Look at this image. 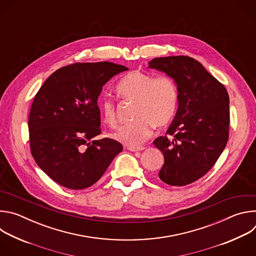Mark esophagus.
I'll return each instance as SVG.
<instances>
[{
	"mask_svg": "<svg viewBox=\"0 0 256 256\" xmlns=\"http://www.w3.org/2000/svg\"><path fill=\"white\" fill-rule=\"evenodd\" d=\"M126 149L130 152H136V151H142L144 149V147L142 146H138V147H126Z\"/></svg>",
	"mask_w": 256,
	"mask_h": 256,
	"instance_id": "esophagus-1",
	"label": "esophagus"
}]
</instances>
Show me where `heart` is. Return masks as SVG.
<instances>
[{
  "label": "heart",
  "instance_id": "obj_1",
  "mask_svg": "<svg viewBox=\"0 0 256 256\" xmlns=\"http://www.w3.org/2000/svg\"><path fill=\"white\" fill-rule=\"evenodd\" d=\"M116 93L124 100L136 102V120L122 126L112 134L114 140L128 147L142 144L152 134L154 126H166L175 116L178 89L174 79L169 76L155 77L150 72L132 70L120 80ZM99 106L103 120L109 126H114L118 122L114 102L103 99Z\"/></svg>",
  "mask_w": 256,
  "mask_h": 256
}]
</instances>
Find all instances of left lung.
<instances>
[{"instance_id":"left-lung-1","label":"left lung","mask_w":256,"mask_h":256,"mask_svg":"<svg viewBox=\"0 0 256 256\" xmlns=\"http://www.w3.org/2000/svg\"><path fill=\"white\" fill-rule=\"evenodd\" d=\"M149 68L173 78L178 109L166 132L154 144L163 153L160 179L184 186L202 177L216 162L229 138V95L196 60L186 56L155 58Z\"/></svg>"}]
</instances>
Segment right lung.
Returning <instances> with one entry per match:
<instances>
[{"mask_svg": "<svg viewBox=\"0 0 256 256\" xmlns=\"http://www.w3.org/2000/svg\"><path fill=\"white\" fill-rule=\"evenodd\" d=\"M128 68L110 62H76L56 70L36 93L28 128L36 164L56 184L84 190L97 182L122 151L101 134L97 104L102 87Z\"/></svg>", "mask_w": 256, "mask_h": 256, "instance_id": "right-lung-1", "label": "right lung"}]
</instances>
